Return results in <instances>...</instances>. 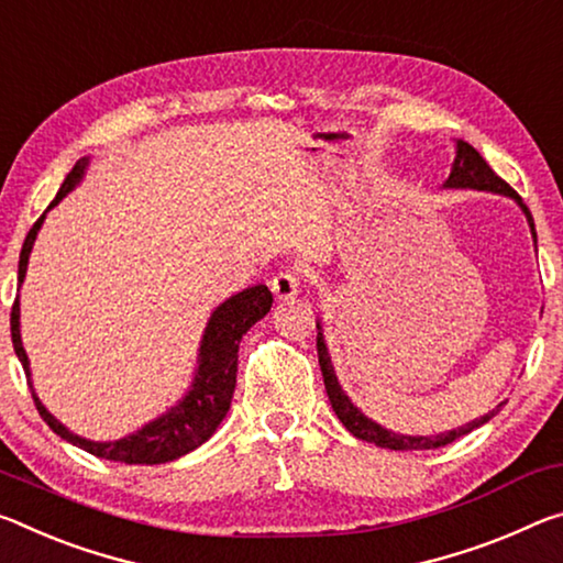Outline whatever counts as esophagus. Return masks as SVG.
<instances>
[{
	"mask_svg": "<svg viewBox=\"0 0 563 563\" xmlns=\"http://www.w3.org/2000/svg\"><path fill=\"white\" fill-rule=\"evenodd\" d=\"M299 287H301L299 274L294 272V269H284V272H279L272 279V291H274V297L279 299V301H287V299L297 297Z\"/></svg>",
	"mask_w": 563,
	"mask_h": 563,
	"instance_id": "1",
	"label": "esophagus"
}]
</instances>
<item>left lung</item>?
<instances>
[{"label":"left lung","instance_id":"8db88e82","mask_svg":"<svg viewBox=\"0 0 563 563\" xmlns=\"http://www.w3.org/2000/svg\"><path fill=\"white\" fill-rule=\"evenodd\" d=\"M444 189H476V191H492V195H501L514 199L516 205L521 207L523 214H527V221L531 227V236L537 242V229H533V219L529 207L523 205V199L516 195V191L506 184L499 174H496L482 154H478L472 144L464 140H456V154H454V164H451L449 179L444 181ZM317 352H319V366H321V376H324V386H327V396L331 401V409L336 411L339 421L352 431L356 439L368 441V444H376L382 449H394V451H411V449H439L446 446L451 441H456L459 437H466L468 431H474L486 423L489 419H494L504 404H499L494 411L484 413L474 421L464 423V427L444 431V434L437 437H409V434H396L391 429H384L382 423H376L374 419H368L366 413L356 407V404L349 399L346 391L342 389V384L336 379L334 364H331L329 349L324 342V329H321V321H317Z\"/></svg>","mask_w":563,"mask_h":563}]
</instances>
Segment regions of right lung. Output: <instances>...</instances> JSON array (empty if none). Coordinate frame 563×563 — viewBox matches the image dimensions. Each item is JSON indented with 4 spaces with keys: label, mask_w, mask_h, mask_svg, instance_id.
I'll list each match as a JSON object with an SVG mask.
<instances>
[{
    "label": "right lung",
    "mask_w": 563,
    "mask_h": 563,
    "mask_svg": "<svg viewBox=\"0 0 563 563\" xmlns=\"http://www.w3.org/2000/svg\"><path fill=\"white\" fill-rule=\"evenodd\" d=\"M89 162H91L89 156H81V159L74 164V169L67 174V179L62 181L57 197H54L47 211L57 207L59 201L67 197L81 179H85ZM47 211L34 221V227L24 239V246L20 254V276H16L20 287L24 284L26 264H30L36 232H40L44 219H47ZM272 301H274L272 291L266 289V284H256V287H249L244 291L234 294V297H229L227 301H221L219 307L211 311V317L205 327V334H201L195 379H191L187 394H184L172 409L164 411L162 417L144 423V427L136 429L134 434H126L114 441H91L74 434V431L64 427L57 417H52L47 407L40 401V396L34 394L30 356H26L22 346L20 297H16L12 307V344L24 366L26 382L32 386L36 411H40V417L49 423L54 434L62 437L64 441H69L74 446L89 451V454H95L99 459H109V462L167 464L205 444V441L217 431L221 419L227 417L229 407H232V396L236 386L239 342H242V336L256 324V321L266 317V311L272 309Z\"/></svg>",
    "instance_id": "obj_1"
}]
</instances>
